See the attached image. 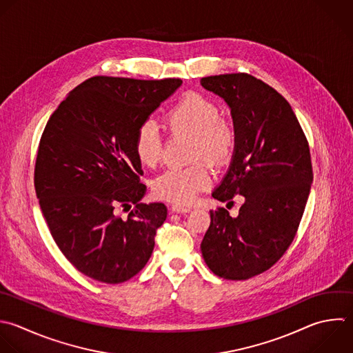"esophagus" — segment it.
I'll use <instances>...</instances> for the list:
<instances>
[{"mask_svg":"<svg viewBox=\"0 0 353 353\" xmlns=\"http://www.w3.org/2000/svg\"><path fill=\"white\" fill-rule=\"evenodd\" d=\"M171 211L176 212V214H188V212H190V208L189 207H181V205H172Z\"/></svg>","mask_w":353,"mask_h":353,"instance_id":"esophagus-1","label":"esophagus"}]
</instances>
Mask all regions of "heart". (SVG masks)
<instances>
[{"mask_svg":"<svg viewBox=\"0 0 353 353\" xmlns=\"http://www.w3.org/2000/svg\"><path fill=\"white\" fill-rule=\"evenodd\" d=\"M165 127L171 132L192 137L193 159L207 157L215 163L226 161L236 145L233 123L219 116L215 103L199 94L183 95L165 114ZM134 153L145 167H154L161 160L160 134L153 121L139 125L134 139ZM214 179L210 164L199 161L185 168H170L152 182L157 199L175 204H190Z\"/></svg>","mask_w":353,"mask_h":353,"instance_id":"b5f03b06","label":"heart"}]
</instances>
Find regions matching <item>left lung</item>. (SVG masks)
<instances>
[{
  "label": "left lung",
  "instance_id": "1",
  "mask_svg": "<svg viewBox=\"0 0 353 353\" xmlns=\"http://www.w3.org/2000/svg\"><path fill=\"white\" fill-rule=\"evenodd\" d=\"M230 109L236 145L212 197L243 196L239 215L210 211L201 241L207 266L219 277L245 280L273 266L301 222L313 179L307 141L290 103L263 81L245 74L200 80Z\"/></svg>",
  "mask_w": 353,
  "mask_h": 353
}]
</instances>
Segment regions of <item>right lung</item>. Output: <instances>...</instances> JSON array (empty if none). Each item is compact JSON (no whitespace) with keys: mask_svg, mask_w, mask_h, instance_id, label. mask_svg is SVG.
<instances>
[{"mask_svg":"<svg viewBox=\"0 0 353 353\" xmlns=\"http://www.w3.org/2000/svg\"><path fill=\"white\" fill-rule=\"evenodd\" d=\"M182 80L97 76L76 87L43 132L34 186L50 232L85 276L119 284L149 261L167 218L163 203H141L142 164L134 153L141 124ZM134 208L123 220L120 205Z\"/></svg>","mask_w":353,"mask_h":353,"instance_id":"obj_1","label":"right lung"}]
</instances>
